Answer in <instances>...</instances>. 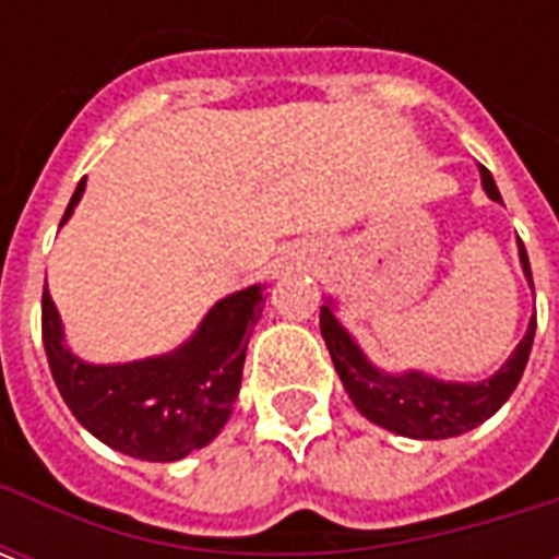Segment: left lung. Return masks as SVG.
I'll return each instance as SVG.
<instances>
[{
    "instance_id": "1",
    "label": "left lung",
    "mask_w": 559,
    "mask_h": 559,
    "mask_svg": "<svg viewBox=\"0 0 559 559\" xmlns=\"http://www.w3.org/2000/svg\"><path fill=\"white\" fill-rule=\"evenodd\" d=\"M479 170L488 197L503 203L491 173L485 167H479ZM518 245H521L524 272H527L530 284H533L524 242ZM320 332H323L329 356H332L335 371H338L341 383H344L347 395L356 404V411L377 421L380 428L401 433V437L445 440V437H457V433L476 428L479 421L500 411L506 399L515 392L518 380L527 368L530 347H533V335H536V317L530 320L527 335L521 338L515 353L509 356V362L493 377L481 380V383H443V380H433V377H425L419 371L399 377L377 371L374 365L365 359L362 350L356 347V341L341 329L329 305L320 308Z\"/></svg>"
}]
</instances>
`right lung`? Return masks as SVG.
I'll use <instances>...</instances> for the list:
<instances>
[{"instance_id": "add662e5", "label": "right lung", "mask_w": 559, "mask_h": 559, "mask_svg": "<svg viewBox=\"0 0 559 559\" xmlns=\"http://www.w3.org/2000/svg\"><path fill=\"white\" fill-rule=\"evenodd\" d=\"M86 179L68 203L78 206ZM263 290L248 287L221 299L197 335L170 356L128 365H90L62 344L50 293L41 299V338L68 411L102 443L140 461H179L230 419L242 383L248 335L263 314Z\"/></svg>"}]
</instances>
